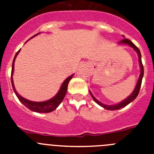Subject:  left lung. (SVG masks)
Here are the masks:
<instances>
[{"label": "left lung", "instance_id": "1", "mask_svg": "<svg viewBox=\"0 0 154 154\" xmlns=\"http://www.w3.org/2000/svg\"><path fill=\"white\" fill-rule=\"evenodd\" d=\"M119 44L129 45L131 46L133 49L137 51V54H138V56H139V62H140V68H141V72H140V78H139L138 82H137V85H136L135 89H134V91L133 92V93H132L131 95H130V96L127 98V99H126L125 100H123L122 103H119V104H117V105H114V106H108V105L103 104L102 103H100V102L98 101L97 99L94 97V96H92V94L90 92L91 96H92V99H93L94 101L96 102L97 104H99V106H101L102 107H103V108L106 109H109V110L119 109L125 107L126 106H127L129 103H130L131 102H133V100H134V99L137 98V96H138L139 92H140V87H141V83H142V79H143V65L142 60H141V53H140V50H139L138 48H137L135 45L133 44L131 41H130L129 39H126V38H123V40L120 41Z\"/></svg>", "mask_w": 154, "mask_h": 154}]
</instances>
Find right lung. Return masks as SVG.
Masks as SVG:
<instances>
[{
    "mask_svg": "<svg viewBox=\"0 0 154 154\" xmlns=\"http://www.w3.org/2000/svg\"><path fill=\"white\" fill-rule=\"evenodd\" d=\"M38 35V34H36ZM34 35V36H35ZM33 36V37H34ZM21 50V49H20ZM19 51H17L16 53L15 56H14V58L13 60V63H12V69H11V84H12V87H13L14 92V93L16 94V96L18 98V99L20 100L22 104H24L25 106L27 107L29 109L32 110L34 112H50L53 110H55L57 107L59 106L63 100L64 97H65V94H66V92H67V89H68V84H69V81L71 80V79L72 78L73 75H72L71 76H69V78H67L65 80L63 83H62V87H61L60 90L58 91V94H57L56 96L55 97H53L52 99H49V100H48V101H45V102H32V101H29L28 99H24V98L21 97L20 95L17 92V91L15 90V88H14V82H13V78H12V75H13V72H14V60H15L16 56L17 55V54L19 53Z\"/></svg>",
    "mask_w": 154,
    "mask_h": 154,
    "instance_id": "obj_1",
    "label": "right lung"
}]
</instances>
